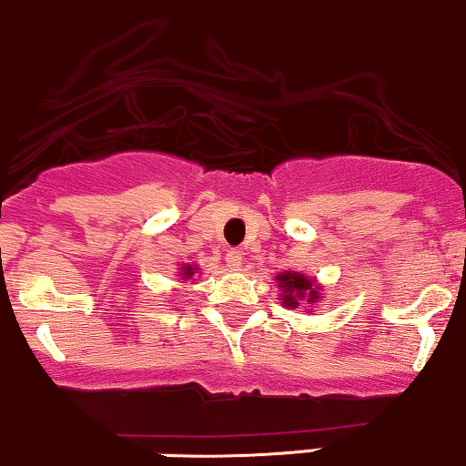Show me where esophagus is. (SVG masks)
<instances>
[{
    "label": "esophagus",
    "mask_w": 466,
    "mask_h": 466,
    "mask_svg": "<svg viewBox=\"0 0 466 466\" xmlns=\"http://www.w3.org/2000/svg\"><path fill=\"white\" fill-rule=\"evenodd\" d=\"M225 260H228V268L234 269V272H238V269L243 268V257L238 249H229V252L225 254Z\"/></svg>",
    "instance_id": "1"
}]
</instances>
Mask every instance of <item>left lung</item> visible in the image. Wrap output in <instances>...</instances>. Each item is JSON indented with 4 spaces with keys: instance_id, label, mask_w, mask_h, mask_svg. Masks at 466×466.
Instances as JSON below:
<instances>
[{
    "instance_id": "obj_1",
    "label": "left lung",
    "mask_w": 466,
    "mask_h": 466,
    "mask_svg": "<svg viewBox=\"0 0 466 466\" xmlns=\"http://www.w3.org/2000/svg\"><path fill=\"white\" fill-rule=\"evenodd\" d=\"M276 283H279V288L283 289L280 300H283L285 308L289 309L299 308L300 299H308V303H316V300L320 299V288L305 274L283 272L276 276Z\"/></svg>"
}]
</instances>
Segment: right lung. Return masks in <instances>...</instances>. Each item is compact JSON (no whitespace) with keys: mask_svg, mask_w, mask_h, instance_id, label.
Listing matches in <instances>:
<instances>
[{"mask_svg":"<svg viewBox=\"0 0 466 466\" xmlns=\"http://www.w3.org/2000/svg\"><path fill=\"white\" fill-rule=\"evenodd\" d=\"M197 269H198V268H192V265H183V268H181V279H183V280L192 279Z\"/></svg>","mask_w":466,"mask_h":466,"instance_id":"1","label":"right lung"}]
</instances>
